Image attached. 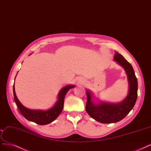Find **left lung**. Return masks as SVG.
I'll use <instances>...</instances> for the list:
<instances>
[{"label": "left lung", "mask_w": 151, "mask_h": 151, "mask_svg": "<svg viewBox=\"0 0 151 151\" xmlns=\"http://www.w3.org/2000/svg\"><path fill=\"white\" fill-rule=\"evenodd\" d=\"M114 60L121 65L126 71L129 83L127 97L119 103L112 104L101 102H93L92 93L87 90L86 110L89 115L97 122L104 124L114 123L121 121L131 111L136 104L137 97V80L133 67L124 57L116 52Z\"/></svg>", "instance_id": "8db88e82"}]
</instances>
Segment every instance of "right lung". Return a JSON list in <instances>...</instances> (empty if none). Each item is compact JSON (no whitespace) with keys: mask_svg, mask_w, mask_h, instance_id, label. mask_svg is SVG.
Listing matches in <instances>:
<instances>
[{"mask_svg":"<svg viewBox=\"0 0 151 151\" xmlns=\"http://www.w3.org/2000/svg\"><path fill=\"white\" fill-rule=\"evenodd\" d=\"M75 86L67 85L64 87L60 90L58 94V99L55 102V105L47 111H40V110H31L24 106L20 102L15 94L14 84L13 86V93L14 97L17 107L19 108L22 115L29 121L34 122L39 125H46L52 122H53L57 119L59 114L61 113L64 107V97L67 92L72 88L74 87Z\"/></svg>","mask_w":151,"mask_h":151,"instance_id":"right-lung-1","label":"right lung"}]
</instances>
